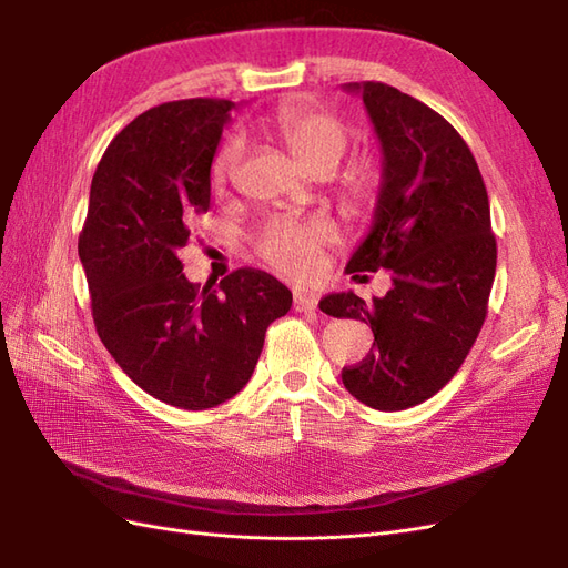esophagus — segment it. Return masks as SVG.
Wrapping results in <instances>:
<instances>
[{"label":"esophagus","instance_id":"esophagus-1","mask_svg":"<svg viewBox=\"0 0 568 568\" xmlns=\"http://www.w3.org/2000/svg\"><path fill=\"white\" fill-rule=\"evenodd\" d=\"M317 303H320V296L313 294V291H298V294L294 296V307L298 313L317 311Z\"/></svg>","mask_w":568,"mask_h":568}]
</instances>
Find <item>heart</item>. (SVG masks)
Returning a JSON list of instances; mask_svg holds the SVG:
<instances>
[{
    "mask_svg": "<svg viewBox=\"0 0 568 568\" xmlns=\"http://www.w3.org/2000/svg\"><path fill=\"white\" fill-rule=\"evenodd\" d=\"M270 130L280 136L303 168L313 173L332 170L346 153L351 130L336 111L307 104V101H286L267 118ZM242 153V142L232 136L222 144L213 159V184H225ZM376 182V170L367 161L353 163L343 173V186L355 196H367ZM336 239V227L329 220H296L274 217L255 236V251L261 257L288 274H305L315 265V257L324 244Z\"/></svg>",
    "mask_w": 568,
    "mask_h": 568,
    "instance_id": "b5f03b06",
    "label": "heart"
}]
</instances>
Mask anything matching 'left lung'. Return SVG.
Segmentation results:
<instances>
[{
    "label": "left lung",
    "instance_id": "8db88e82",
    "mask_svg": "<svg viewBox=\"0 0 568 568\" xmlns=\"http://www.w3.org/2000/svg\"><path fill=\"white\" fill-rule=\"evenodd\" d=\"M382 142V186L369 234L346 272L388 270L393 286L365 303L353 291L320 301L332 317L363 320L374 351L343 367L351 395L374 409L419 405L448 384L486 322L497 246L474 153L419 99L384 82H348Z\"/></svg>",
    "mask_w": 568,
    "mask_h": 568
}]
</instances>
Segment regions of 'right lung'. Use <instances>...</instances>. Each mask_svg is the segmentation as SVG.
<instances>
[{
    "mask_svg": "<svg viewBox=\"0 0 568 568\" xmlns=\"http://www.w3.org/2000/svg\"><path fill=\"white\" fill-rule=\"evenodd\" d=\"M234 109L230 99H182L136 115L97 165L78 242L101 343L136 386L182 409L242 390L267 326L294 301L263 270H234L217 286L182 272Z\"/></svg>",
    "mask_w": 568,
    "mask_h": 568,
    "instance_id": "add662e5",
    "label": "right lung"
}]
</instances>
